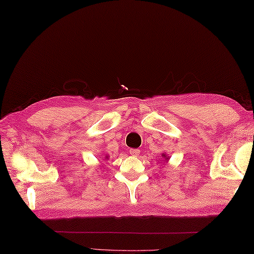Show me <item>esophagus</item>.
<instances>
[{"label":"esophagus","instance_id":"esophagus-1","mask_svg":"<svg viewBox=\"0 0 254 254\" xmlns=\"http://www.w3.org/2000/svg\"><path fill=\"white\" fill-rule=\"evenodd\" d=\"M128 153H130L132 156H138L139 155V149L137 148H131L128 150Z\"/></svg>","mask_w":254,"mask_h":254}]
</instances>
